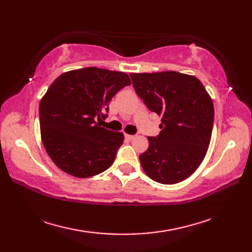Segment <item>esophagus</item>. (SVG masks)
Instances as JSON below:
<instances>
[{"label": "esophagus", "mask_w": 252, "mask_h": 252, "mask_svg": "<svg viewBox=\"0 0 252 252\" xmlns=\"http://www.w3.org/2000/svg\"><path fill=\"white\" fill-rule=\"evenodd\" d=\"M126 138H127V140H133V138H135V135H130V134H126Z\"/></svg>", "instance_id": "esophagus-1"}]
</instances>
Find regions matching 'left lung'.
I'll use <instances>...</instances> for the list:
<instances>
[{
    "label": "left lung",
    "instance_id": "left-lung-1",
    "mask_svg": "<svg viewBox=\"0 0 252 252\" xmlns=\"http://www.w3.org/2000/svg\"><path fill=\"white\" fill-rule=\"evenodd\" d=\"M133 87L149 110L161 117L157 137L140 155L142 168L161 184H176L205 159L212 135L215 107L195 76L176 71L130 73Z\"/></svg>",
    "mask_w": 252,
    "mask_h": 252
}]
</instances>
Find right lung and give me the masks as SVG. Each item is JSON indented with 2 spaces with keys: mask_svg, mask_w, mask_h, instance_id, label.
I'll list each match as a JSON object with an SVG mask.
<instances>
[{
  "mask_svg": "<svg viewBox=\"0 0 252 252\" xmlns=\"http://www.w3.org/2000/svg\"><path fill=\"white\" fill-rule=\"evenodd\" d=\"M131 84L126 73L88 67L62 73L39 106L41 140L63 172L84 179L114 163L125 135L99 126L118 91Z\"/></svg>",
  "mask_w": 252,
  "mask_h": 252,
  "instance_id": "1",
  "label": "right lung"
}]
</instances>
